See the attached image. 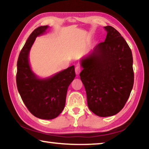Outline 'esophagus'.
Returning <instances> with one entry per match:
<instances>
[{
	"label": "esophagus",
	"mask_w": 149,
	"mask_h": 149,
	"mask_svg": "<svg viewBox=\"0 0 149 149\" xmlns=\"http://www.w3.org/2000/svg\"><path fill=\"white\" fill-rule=\"evenodd\" d=\"M75 74H76L77 75H79V73L81 72V68L80 66H76L75 67Z\"/></svg>",
	"instance_id": "obj_1"
}]
</instances>
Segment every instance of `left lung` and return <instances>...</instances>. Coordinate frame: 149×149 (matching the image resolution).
Wrapping results in <instances>:
<instances>
[{
    "mask_svg": "<svg viewBox=\"0 0 149 149\" xmlns=\"http://www.w3.org/2000/svg\"><path fill=\"white\" fill-rule=\"evenodd\" d=\"M107 31L104 42L81 60L80 78L86 91L87 105L100 117L118 114L124 107L133 89L134 73L129 45L114 27Z\"/></svg>",
    "mask_w": 149,
    "mask_h": 149,
    "instance_id": "obj_1",
    "label": "left lung"
}]
</instances>
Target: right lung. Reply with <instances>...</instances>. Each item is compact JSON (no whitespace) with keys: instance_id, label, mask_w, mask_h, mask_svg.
<instances>
[{"instance_id":"add662e5","label":"right lung","mask_w":149,"mask_h":149,"mask_svg":"<svg viewBox=\"0 0 149 149\" xmlns=\"http://www.w3.org/2000/svg\"><path fill=\"white\" fill-rule=\"evenodd\" d=\"M49 27L40 26L33 31L20 52L17 62L16 84L27 109L44 120L56 118L64 110L68 88L75 77L74 65L47 79H39L30 68L29 53L35 38Z\"/></svg>"}]
</instances>
